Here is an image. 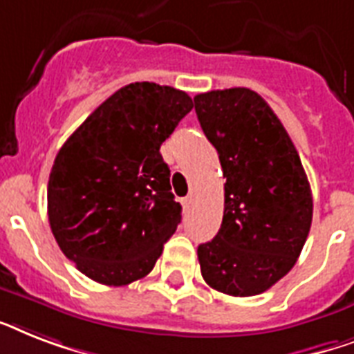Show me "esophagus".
<instances>
[{"mask_svg": "<svg viewBox=\"0 0 354 354\" xmlns=\"http://www.w3.org/2000/svg\"><path fill=\"white\" fill-rule=\"evenodd\" d=\"M191 203H192V196H187V198H183V200H182L183 209H189V207H191Z\"/></svg>", "mask_w": 354, "mask_h": 354, "instance_id": "obj_1", "label": "esophagus"}]
</instances>
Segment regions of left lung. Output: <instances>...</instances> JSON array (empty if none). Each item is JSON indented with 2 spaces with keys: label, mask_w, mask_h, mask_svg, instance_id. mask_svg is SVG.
<instances>
[{
  "label": "left lung",
  "mask_w": 354,
  "mask_h": 354,
  "mask_svg": "<svg viewBox=\"0 0 354 354\" xmlns=\"http://www.w3.org/2000/svg\"><path fill=\"white\" fill-rule=\"evenodd\" d=\"M194 111L225 178L222 227L198 247L202 277L220 292L254 297L297 263L311 229V187L291 138L258 93L198 94Z\"/></svg>",
  "instance_id": "8db88e82"
}]
</instances>
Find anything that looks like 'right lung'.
Wrapping results in <instances>:
<instances>
[{"label":"right lung","instance_id":"right-lung-1","mask_svg":"<svg viewBox=\"0 0 354 354\" xmlns=\"http://www.w3.org/2000/svg\"><path fill=\"white\" fill-rule=\"evenodd\" d=\"M191 109L183 91L131 83L63 143L48 178V222L85 277L118 287L152 271L182 220L160 147Z\"/></svg>","mask_w":354,"mask_h":354}]
</instances>
